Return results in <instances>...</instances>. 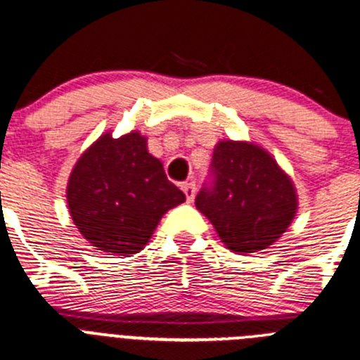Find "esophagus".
Listing matches in <instances>:
<instances>
[{"label": "esophagus", "instance_id": "34e87169", "mask_svg": "<svg viewBox=\"0 0 360 360\" xmlns=\"http://www.w3.org/2000/svg\"><path fill=\"white\" fill-rule=\"evenodd\" d=\"M182 191H184V194H186L187 201H189V203H193L194 196H196V184H194V182H184L182 184Z\"/></svg>", "mask_w": 360, "mask_h": 360}]
</instances>
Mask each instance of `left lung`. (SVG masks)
I'll return each instance as SVG.
<instances>
[{
  "instance_id": "obj_1",
  "label": "left lung",
  "mask_w": 360,
  "mask_h": 360,
  "mask_svg": "<svg viewBox=\"0 0 360 360\" xmlns=\"http://www.w3.org/2000/svg\"><path fill=\"white\" fill-rule=\"evenodd\" d=\"M214 184L196 196V208L233 252H256L279 240L299 208L293 180L251 141L222 139L212 157Z\"/></svg>"
}]
</instances>
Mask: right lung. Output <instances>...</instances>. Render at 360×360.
I'll return each mask as SVG.
<instances>
[{"label": "right lung", "instance_id": "add662e5", "mask_svg": "<svg viewBox=\"0 0 360 360\" xmlns=\"http://www.w3.org/2000/svg\"><path fill=\"white\" fill-rule=\"evenodd\" d=\"M184 201L139 131L102 134L77 159L67 184L68 212L81 235L118 256L141 251L162 215Z\"/></svg>", "mask_w": 360, "mask_h": 360}]
</instances>
